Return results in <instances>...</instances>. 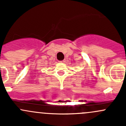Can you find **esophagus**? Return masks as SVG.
I'll use <instances>...</instances> for the list:
<instances>
[{
    "instance_id": "obj_1",
    "label": "esophagus",
    "mask_w": 126,
    "mask_h": 126,
    "mask_svg": "<svg viewBox=\"0 0 126 126\" xmlns=\"http://www.w3.org/2000/svg\"><path fill=\"white\" fill-rule=\"evenodd\" d=\"M60 63H65L66 62V60H63L62 61H60Z\"/></svg>"
}]
</instances>
